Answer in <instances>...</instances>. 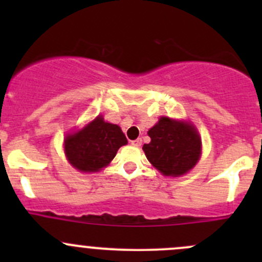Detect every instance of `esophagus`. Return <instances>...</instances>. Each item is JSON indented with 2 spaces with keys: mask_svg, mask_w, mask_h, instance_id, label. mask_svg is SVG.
<instances>
[{
  "mask_svg": "<svg viewBox=\"0 0 262 262\" xmlns=\"http://www.w3.org/2000/svg\"><path fill=\"white\" fill-rule=\"evenodd\" d=\"M130 144H132V146H134V147H141L142 139H136V141H132Z\"/></svg>",
  "mask_w": 262,
  "mask_h": 262,
  "instance_id": "1",
  "label": "esophagus"
}]
</instances>
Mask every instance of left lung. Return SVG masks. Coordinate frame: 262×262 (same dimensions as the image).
I'll list each match as a JSON object with an SVG mask.
<instances>
[{
    "instance_id": "8db88e82",
    "label": "left lung",
    "mask_w": 262,
    "mask_h": 262,
    "mask_svg": "<svg viewBox=\"0 0 262 262\" xmlns=\"http://www.w3.org/2000/svg\"><path fill=\"white\" fill-rule=\"evenodd\" d=\"M150 142L143 150L148 161L166 176H181L196 165L202 141L196 129L185 121L162 118L148 130Z\"/></svg>"
}]
</instances>
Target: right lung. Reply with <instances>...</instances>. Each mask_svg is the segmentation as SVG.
Segmentation results:
<instances>
[{"label": "right lung", "instance_id": "add662e5", "mask_svg": "<svg viewBox=\"0 0 262 262\" xmlns=\"http://www.w3.org/2000/svg\"><path fill=\"white\" fill-rule=\"evenodd\" d=\"M126 143L120 126L97 116L83 129L66 137L64 152L73 167L95 172L109 165L119 148Z\"/></svg>", "mask_w": 262, "mask_h": 262}]
</instances>
